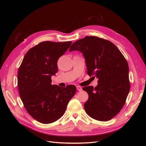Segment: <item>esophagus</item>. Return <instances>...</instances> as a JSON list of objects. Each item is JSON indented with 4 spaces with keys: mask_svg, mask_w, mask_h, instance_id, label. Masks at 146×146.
<instances>
[{
    "mask_svg": "<svg viewBox=\"0 0 146 146\" xmlns=\"http://www.w3.org/2000/svg\"><path fill=\"white\" fill-rule=\"evenodd\" d=\"M77 90L78 91H82V88L81 86H77Z\"/></svg>",
    "mask_w": 146,
    "mask_h": 146,
    "instance_id": "34e87169",
    "label": "esophagus"
}]
</instances>
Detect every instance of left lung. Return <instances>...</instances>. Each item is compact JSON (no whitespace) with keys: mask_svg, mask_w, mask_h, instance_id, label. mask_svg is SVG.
Wrapping results in <instances>:
<instances>
[{"mask_svg":"<svg viewBox=\"0 0 146 146\" xmlns=\"http://www.w3.org/2000/svg\"><path fill=\"white\" fill-rule=\"evenodd\" d=\"M72 50L82 53L87 74L98 78L95 88H83L89 96L84 104L86 113L96 120H110L121 111L130 91L125 58L113 43L96 36L78 39L70 46L69 51Z\"/></svg>","mask_w":146,"mask_h":146,"instance_id":"1","label":"left lung"}]
</instances>
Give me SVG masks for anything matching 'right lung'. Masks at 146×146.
<instances>
[{
    "label": "right lung",
    "mask_w": 146,
    "mask_h": 146,
    "mask_svg": "<svg viewBox=\"0 0 146 146\" xmlns=\"http://www.w3.org/2000/svg\"><path fill=\"white\" fill-rule=\"evenodd\" d=\"M72 42L43 41L25 54L17 73V86L25 108L35 120L52 123L65 113L76 86L61 88L52 85L51 77L58 72L57 61Z\"/></svg>",
    "instance_id": "right-lung-1"
}]
</instances>
